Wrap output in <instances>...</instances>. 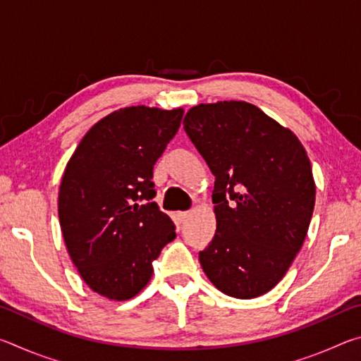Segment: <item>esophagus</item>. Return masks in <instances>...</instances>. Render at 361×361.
<instances>
[{"mask_svg": "<svg viewBox=\"0 0 361 361\" xmlns=\"http://www.w3.org/2000/svg\"><path fill=\"white\" fill-rule=\"evenodd\" d=\"M189 216H191V212H178V213H176V219H178L180 223H185Z\"/></svg>", "mask_w": 361, "mask_h": 361, "instance_id": "esophagus-1", "label": "esophagus"}]
</instances>
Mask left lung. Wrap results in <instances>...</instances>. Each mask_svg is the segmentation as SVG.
I'll return each instance as SVG.
<instances>
[{
	"instance_id": "left-lung-1",
	"label": "left lung",
	"mask_w": 361,
	"mask_h": 361,
	"mask_svg": "<svg viewBox=\"0 0 361 361\" xmlns=\"http://www.w3.org/2000/svg\"><path fill=\"white\" fill-rule=\"evenodd\" d=\"M185 132L215 175L216 232L199 253L224 295L272 290L307 234L315 204L312 167L296 135L247 102L199 105Z\"/></svg>"
}]
</instances>
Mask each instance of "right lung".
<instances>
[{
	"label": "right lung",
	"instance_id": "right-lung-1",
	"mask_svg": "<svg viewBox=\"0 0 361 361\" xmlns=\"http://www.w3.org/2000/svg\"><path fill=\"white\" fill-rule=\"evenodd\" d=\"M181 118V108H122L97 122L66 164L60 228L84 282L108 299L138 295L152 261L176 237L173 221L152 200V169Z\"/></svg>",
	"mask_w": 361,
	"mask_h": 361
}]
</instances>
